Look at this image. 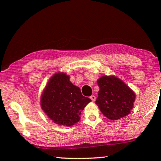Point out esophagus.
Returning a JSON list of instances; mask_svg holds the SVG:
<instances>
[{
    "label": "esophagus",
    "mask_w": 161,
    "mask_h": 161,
    "mask_svg": "<svg viewBox=\"0 0 161 161\" xmlns=\"http://www.w3.org/2000/svg\"><path fill=\"white\" fill-rule=\"evenodd\" d=\"M90 99H91V100L92 101V102H94L95 100H96V97H95L94 95H92V96L90 97Z\"/></svg>",
    "instance_id": "34e87169"
}]
</instances>
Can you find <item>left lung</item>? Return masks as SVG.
I'll return each mask as SVG.
<instances>
[{"instance_id": "1", "label": "left lung", "mask_w": 161, "mask_h": 161, "mask_svg": "<svg viewBox=\"0 0 161 161\" xmlns=\"http://www.w3.org/2000/svg\"><path fill=\"white\" fill-rule=\"evenodd\" d=\"M99 86L96 104L107 118L118 120L130 113L136 94L123 81L114 75L98 79Z\"/></svg>"}]
</instances>
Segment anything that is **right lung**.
Segmentation results:
<instances>
[{
    "instance_id": "right-lung-1",
    "label": "right lung",
    "mask_w": 161,
    "mask_h": 161,
    "mask_svg": "<svg viewBox=\"0 0 161 161\" xmlns=\"http://www.w3.org/2000/svg\"><path fill=\"white\" fill-rule=\"evenodd\" d=\"M91 101L71 82L69 75L59 72L47 81L40 97V106L54 124L72 126L80 121L81 111Z\"/></svg>"
}]
</instances>
